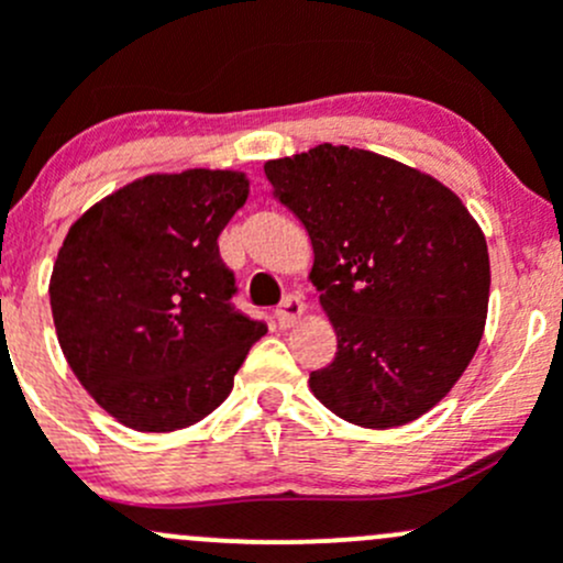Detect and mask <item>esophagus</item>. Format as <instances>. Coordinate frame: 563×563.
<instances>
[{"instance_id": "34e87169", "label": "esophagus", "mask_w": 563, "mask_h": 563, "mask_svg": "<svg viewBox=\"0 0 563 563\" xmlns=\"http://www.w3.org/2000/svg\"><path fill=\"white\" fill-rule=\"evenodd\" d=\"M302 316H305V302L299 297H286V299H283L280 308L275 310L277 327H280V329L294 327V323H297Z\"/></svg>"}]
</instances>
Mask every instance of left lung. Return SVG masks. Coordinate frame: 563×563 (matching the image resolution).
Instances as JSON below:
<instances>
[{
    "label": "left lung",
    "instance_id": "1",
    "mask_svg": "<svg viewBox=\"0 0 563 563\" xmlns=\"http://www.w3.org/2000/svg\"><path fill=\"white\" fill-rule=\"evenodd\" d=\"M277 201L313 245L338 334L310 389L340 419L389 430L444 400L479 349L490 258L479 223L430 174L356 146L266 161Z\"/></svg>",
    "mask_w": 563,
    "mask_h": 563
}]
</instances>
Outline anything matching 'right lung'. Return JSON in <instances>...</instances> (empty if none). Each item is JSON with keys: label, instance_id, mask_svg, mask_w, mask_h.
Here are the masks:
<instances>
[{"label": "right lung", "instance_id": "right-lung-1", "mask_svg": "<svg viewBox=\"0 0 563 563\" xmlns=\"http://www.w3.org/2000/svg\"><path fill=\"white\" fill-rule=\"evenodd\" d=\"M231 168L146 174L67 231L51 272L56 340L92 400L124 428L172 433L234 389L261 321L231 308L218 236L245 207Z\"/></svg>", "mask_w": 563, "mask_h": 563}]
</instances>
